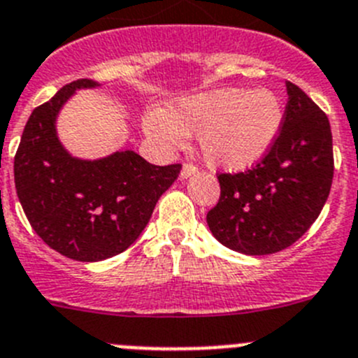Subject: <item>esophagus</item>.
I'll use <instances>...</instances> for the list:
<instances>
[{
	"label": "esophagus",
	"instance_id": "obj_1",
	"mask_svg": "<svg viewBox=\"0 0 358 358\" xmlns=\"http://www.w3.org/2000/svg\"><path fill=\"white\" fill-rule=\"evenodd\" d=\"M199 169L195 166L194 163H185L182 164V170H181V177L182 179H188V177H192L194 173H197Z\"/></svg>",
	"mask_w": 358,
	"mask_h": 358
}]
</instances>
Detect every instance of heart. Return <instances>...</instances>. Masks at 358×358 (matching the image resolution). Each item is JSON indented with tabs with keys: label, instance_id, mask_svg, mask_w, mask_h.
Segmentation results:
<instances>
[{
	"label": "heart",
	"instance_id": "obj_1",
	"mask_svg": "<svg viewBox=\"0 0 358 358\" xmlns=\"http://www.w3.org/2000/svg\"><path fill=\"white\" fill-rule=\"evenodd\" d=\"M283 125V106L268 90L224 87L181 98L166 113L152 109L143 127L163 148L195 132L202 159L213 169L243 170L271 150Z\"/></svg>",
	"mask_w": 358,
	"mask_h": 358
}]
</instances>
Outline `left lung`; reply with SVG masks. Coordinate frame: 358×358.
Wrapping results in <instances>:
<instances>
[{
    "mask_svg": "<svg viewBox=\"0 0 358 358\" xmlns=\"http://www.w3.org/2000/svg\"><path fill=\"white\" fill-rule=\"evenodd\" d=\"M271 150L252 169L218 173L220 199L208 211L218 242L262 256L283 251L301 238L321 213L334 179L328 116L296 84Z\"/></svg>",
    "mask_w": 358,
    "mask_h": 358,
    "instance_id": "obj_1",
    "label": "left lung"
}]
</instances>
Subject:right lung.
Returning a JSON list of instances; mask_svg holds the SVG:
<instances>
[{"label": "right lung", "instance_id": "1", "mask_svg": "<svg viewBox=\"0 0 358 358\" xmlns=\"http://www.w3.org/2000/svg\"><path fill=\"white\" fill-rule=\"evenodd\" d=\"M90 78L69 82L36 107L14 157V181L28 222L44 243L77 262H100L123 252L148 224L181 164L156 166L132 150L102 159L69 156L55 120Z\"/></svg>", "mask_w": 358, "mask_h": 358}]
</instances>
